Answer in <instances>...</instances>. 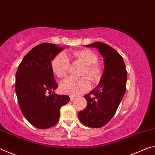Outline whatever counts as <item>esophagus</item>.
<instances>
[{"instance_id":"1","label":"esophagus","mask_w":155,"mask_h":155,"mask_svg":"<svg viewBox=\"0 0 155 155\" xmlns=\"http://www.w3.org/2000/svg\"><path fill=\"white\" fill-rule=\"evenodd\" d=\"M75 97H76V96H70V101H72L73 100H74V99L75 98Z\"/></svg>"}]
</instances>
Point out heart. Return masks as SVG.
<instances>
[{
    "label": "heart",
    "mask_w": 155,
    "mask_h": 155,
    "mask_svg": "<svg viewBox=\"0 0 155 155\" xmlns=\"http://www.w3.org/2000/svg\"><path fill=\"white\" fill-rule=\"evenodd\" d=\"M70 55L85 64L83 76H87L91 81L96 82L101 77V68L96 64L98 57L90 50H81L72 52ZM52 68L57 77H64L68 74L70 68V59L64 52L59 53L52 62ZM91 88V83L87 77H68L60 84L62 93L69 95H78L85 93Z\"/></svg>",
    "instance_id": "1"
}]
</instances>
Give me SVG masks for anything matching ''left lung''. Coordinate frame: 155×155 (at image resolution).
<instances>
[{"mask_svg": "<svg viewBox=\"0 0 155 155\" xmlns=\"http://www.w3.org/2000/svg\"><path fill=\"white\" fill-rule=\"evenodd\" d=\"M86 46L98 49L103 57L104 71L98 86L84 96L87 105L78 115L84 125L101 128L111 120L124 97L127 72L122 56L111 46L100 41Z\"/></svg>", "mask_w": 155, "mask_h": 155, "instance_id": "8db88e82", "label": "left lung"}]
</instances>
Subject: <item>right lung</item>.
Masks as SVG:
<instances>
[{
	"mask_svg": "<svg viewBox=\"0 0 155 155\" xmlns=\"http://www.w3.org/2000/svg\"><path fill=\"white\" fill-rule=\"evenodd\" d=\"M63 50L56 44H39L26 54L17 70L15 88L18 104L25 118L38 128L55 125L60 109L70 101L68 96L53 92L58 85L51 62Z\"/></svg>",
	"mask_w": 155,
	"mask_h": 155,
	"instance_id": "right-lung-1",
	"label": "right lung"
}]
</instances>
